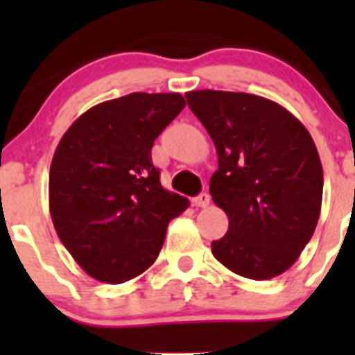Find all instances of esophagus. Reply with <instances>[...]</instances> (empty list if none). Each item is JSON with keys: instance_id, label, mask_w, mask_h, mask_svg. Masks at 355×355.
I'll list each match as a JSON object with an SVG mask.
<instances>
[{"instance_id": "34e87169", "label": "esophagus", "mask_w": 355, "mask_h": 355, "mask_svg": "<svg viewBox=\"0 0 355 355\" xmlns=\"http://www.w3.org/2000/svg\"><path fill=\"white\" fill-rule=\"evenodd\" d=\"M192 202H194L196 207H207V206H209V202H211V198H209V194L202 192V194H199L198 198H194Z\"/></svg>"}]
</instances>
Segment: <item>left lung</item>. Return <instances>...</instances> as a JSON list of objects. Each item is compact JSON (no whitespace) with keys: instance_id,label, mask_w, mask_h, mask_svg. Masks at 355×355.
<instances>
[{"instance_id":"1","label":"left lung","mask_w":355,"mask_h":355,"mask_svg":"<svg viewBox=\"0 0 355 355\" xmlns=\"http://www.w3.org/2000/svg\"><path fill=\"white\" fill-rule=\"evenodd\" d=\"M185 98L218 153L209 192L227 213L228 232L211 242L213 256L250 280L278 277L320 220L323 166L313 137L290 111L261 96L204 89Z\"/></svg>"}]
</instances>
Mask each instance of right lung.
<instances>
[{
    "instance_id": "obj_1",
    "label": "right lung",
    "mask_w": 355,
    "mask_h": 355,
    "mask_svg": "<svg viewBox=\"0 0 355 355\" xmlns=\"http://www.w3.org/2000/svg\"><path fill=\"white\" fill-rule=\"evenodd\" d=\"M178 92H132L92 106L71 123L49 168V213L78 266L123 284L156 261L168 223L187 198L161 187L151 149L184 110Z\"/></svg>"
}]
</instances>
